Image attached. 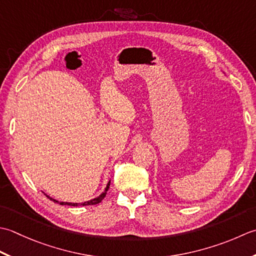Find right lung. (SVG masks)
Returning <instances> with one entry per match:
<instances>
[{
    "mask_svg": "<svg viewBox=\"0 0 256 256\" xmlns=\"http://www.w3.org/2000/svg\"><path fill=\"white\" fill-rule=\"evenodd\" d=\"M109 186H110V180L108 181V184H107V186H106V188H105V190H104V191L102 192V194H99L98 196L94 198V199H92V200H90V201H85V202H82V203L57 201V200L53 199V198H50V196H48V194H45V196H48L50 200H52V201L55 202V203H60V204H62V206H94V204H98V203H100V202H102V200L104 199V198L106 196V194H107V191H108V189H109Z\"/></svg>",
    "mask_w": 256,
    "mask_h": 256,
    "instance_id": "add662e5",
    "label": "right lung"
}]
</instances>
